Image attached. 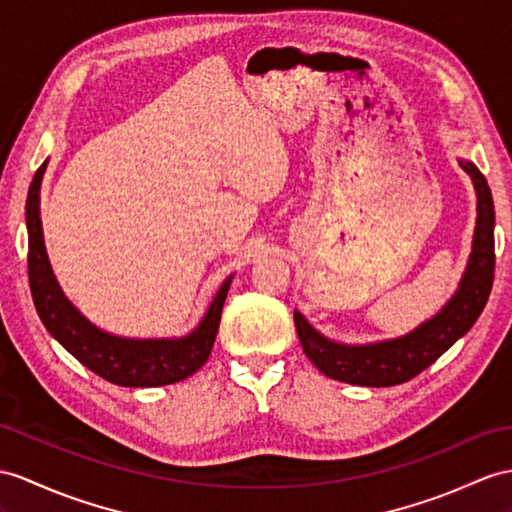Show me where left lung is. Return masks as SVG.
Here are the masks:
<instances>
[{"instance_id":"8db88e82","label":"left lung","mask_w":512,"mask_h":512,"mask_svg":"<svg viewBox=\"0 0 512 512\" xmlns=\"http://www.w3.org/2000/svg\"><path fill=\"white\" fill-rule=\"evenodd\" d=\"M473 182L478 197L476 232H473L467 269L458 291L439 313L400 339L345 345L319 334L304 315L295 310V328L304 354L328 378L358 386H393L408 382L428 369L436 358L465 336L486 306L495 271V208L491 189L480 169L469 160H458Z\"/></svg>"}]
</instances>
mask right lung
Wrapping results in <instances>:
<instances>
[{"label": "right lung", "mask_w": 512, "mask_h": 512, "mask_svg": "<svg viewBox=\"0 0 512 512\" xmlns=\"http://www.w3.org/2000/svg\"><path fill=\"white\" fill-rule=\"evenodd\" d=\"M47 160L36 169L28 202V278L30 291L43 326L80 363L119 386H165L180 382L202 367L215 345L221 310L232 276L219 286L199 326L180 339H123L108 334L86 319L62 293L49 265L41 226V182Z\"/></svg>", "instance_id": "obj_1"}]
</instances>
